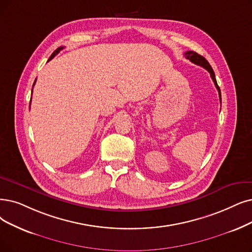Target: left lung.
Here are the masks:
<instances>
[{
	"label": "left lung",
	"instance_id": "obj_1",
	"mask_svg": "<svg viewBox=\"0 0 252 252\" xmlns=\"http://www.w3.org/2000/svg\"><path fill=\"white\" fill-rule=\"evenodd\" d=\"M184 56L186 57V59L189 60V61H191V62L196 64V65H198V66L204 67V68L207 70V71L210 73L211 77H212V79H213V82H214V85H215L216 89L218 90L219 97H220V100H221V93H220V89H219V87H218V85H217V82H216L215 73H214L212 67H211V65L209 64V62L207 61V60H206L203 56L198 55V54L195 53V52H192V50H188V52H186V53L184 54Z\"/></svg>",
	"mask_w": 252,
	"mask_h": 252
}]
</instances>
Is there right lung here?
I'll return each instance as SVG.
<instances>
[{
    "mask_svg": "<svg viewBox=\"0 0 252 252\" xmlns=\"http://www.w3.org/2000/svg\"><path fill=\"white\" fill-rule=\"evenodd\" d=\"M63 48H64L63 46H61V47H59V48H57V49L55 50V52L53 53V55L49 57V59H48V61H49V60H52V59H53V58H54V57H55L56 55H58V54H59V52H60V50H62ZM35 83H36V80H35V82H34V85H35ZM34 85H33V87H34ZM32 91H33V90H32ZM31 98H32V97H31Z\"/></svg>",
    "mask_w": 252,
    "mask_h": 252,
    "instance_id": "obj_1",
    "label": "right lung"
}]
</instances>
